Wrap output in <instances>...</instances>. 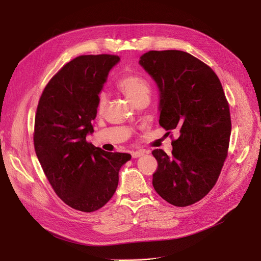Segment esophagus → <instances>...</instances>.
I'll use <instances>...</instances> for the list:
<instances>
[{"instance_id":"obj_1","label":"esophagus","mask_w":261,"mask_h":261,"mask_svg":"<svg viewBox=\"0 0 261 261\" xmlns=\"http://www.w3.org/2000/svg\"><path fill=\"white\" fill-rule=\"evenodd\" d=\"M131 155H132L133 159H138V158L144 155V151H142V150H140V151H133V152L131 153Z\"/></svg>"}]
</instances>
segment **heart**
<instances>
[{"mask_svg": "<svg viewBox=\"0 0 261 261\" xmlns=\"http://www.w3.org/2000/svg\"><path fill=\"white\" fill-rule=\"evenodd\" d=\"M118 89L125 94L134 103H139L142 100H149L151 95V86L142 76L135 74L123 75L117 84ZM107 94L100 92L97 96V111L101 112L107 105Z\"/></svg>", "mask_w": 261, "mask_h": 261, "instance_id": "obj_1", "label": "heart"}]
</instances>
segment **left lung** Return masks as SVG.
Segmentation results:
<instances>
[{
  "mask_svg": "<svg viewBox=\"0 0 261 261\" xmlns=\"http://www.w3.org/2000/svg\"><path fill=\"white\" fill-rule=\"evenodd\" d=\"M139 63L158 86L160 125L180 132L172 156L152 151L153 187L174 206H188L210 193L227 156L231 122L225 94L212 68L188 53L150 50Z\"/></svg>",
  "mask_w": 261,
  "mask_h": 261,
  "instance_id": "left-lung-1",
  "label": "left lung"
}]
</instances>
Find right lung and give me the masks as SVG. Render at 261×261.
<instances>
[{"instance_id": "1", "label": "right lung", "mask_w": 261, "mask_h": 261, "mask_svg": "<svg viewBox=\"0 0 261 261\" xmlns=\"http://www.w3.org/2000/svg\"><path fill=\"white\" fill-rule=\"evenodd\" d=\"M119 60L114 55L76 57L49 80L38 103L36 154L55 193L80 212L97 211L112 198L118 172L131 159L86 140L94 132L97 96Z\"/></svg>"}]
</instances>
